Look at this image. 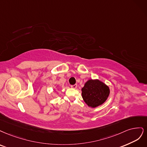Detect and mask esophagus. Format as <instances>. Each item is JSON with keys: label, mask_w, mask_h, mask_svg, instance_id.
Listing matches in <instances>:
<instances>
[{"label": "esophagus", "mask_w": 147, "mask_h": 147, "mask_svg": "<svg viewBox=\"0 0 147 147\" xmlns=\"http://www.w3.org/2000/svg\"><path fill=\"white\" fill-rule=\"evenodd\" d=\"M77 84H74V85H72V86H71V87L72 88H74V89H75V88H77Z\"/></svg>", "instance_id": "obj_1"}]
</instances>
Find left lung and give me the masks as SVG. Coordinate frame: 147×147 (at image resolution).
<instances>
[{
	"mask_svg": "<svg viewBox=\"0 0 147 147\" xmlns=\"http://www.w3.org/2000/svg\"><path fill=\"white\" fill-rule=\"evenodd\" d=\"M81 91L84 102L92 108L102 105L110 94L109 87L98 79H88L84 84Z\"/></svg>",
	"mask_w": 147,
	"mask_h": 147,
	"instance_id": "obj_1",
	"label": "left lung"
}]
</instances>
